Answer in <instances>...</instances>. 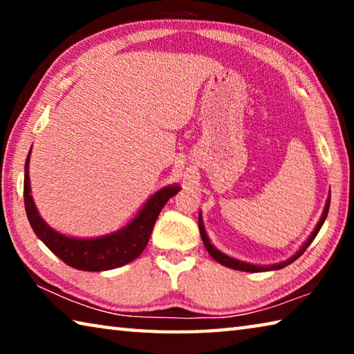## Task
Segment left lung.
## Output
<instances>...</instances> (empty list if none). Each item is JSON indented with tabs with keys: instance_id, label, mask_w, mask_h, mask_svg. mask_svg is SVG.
<instances>
[{
	"instance_id": "obj_1",
	"label": "left lung",
	"mask_w": 354,
	"mask_h": 354,
	"mask_svg": "<svg viewBox=\"0 0 354 354\" xmlns=\"http://www.w3.org/2000/svg\"><path fill=\"white\" fill-rule=\"evenodd\" d=\"M328 211H329V198H328V201H326L325 211H323V215H322V218H320V221H319V225L315 226V230H314L313 234H310V237L308 239V242L304 243L303 247L299 248L298 253H297L295 256H293V257H290V259H287L286 262H281V263H278V266H270V267L253 266V263H247V262L232 259V257L226 256V254H223V253H220V251H218L217 248H214V245H212L211 242H209L207 234H206V231H205V225H203V220H201V215L198 217V226H200V234H201V239H203V243H205L207 253L211 254L215 261L220 262L221 266L230 267V268H234V270H241V272H268V270H279V268H284L286 266H289V263H292L293 261H297L298 257L301 256V254L304 253V251H306V248L309 247V245L313 243L315 236L319 234V231H320V227L323 226V223H325V218H326V215H328Z\"/></svg>"
}]
</instances>
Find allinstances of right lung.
Listing matches in <instances>:
<instances>
[{"instance_id":"obj_1","label":"right lung","mask_w":354,"mask_h":354,"mask_svg":"<svg viewBox=\"0 0 354 354\" xmlns=\"http://www.w3.org/2000/svg\"><path fill=\"white\" fill-rule=\"evenodd\" d=\"M31 154V151H29ZM29 154L25 164V209L29 223L37 237L44 242L59 259L67 266L84 272H104L122 267L124 263L137 259L145 250L151 236L156 220L160 211L173 195L178 194V185H169L160 189L149 198L134 220L123 230L113 234L98 239H73L51 230L37 212L31 196V184H29Z\"/></svg>"}]
</instances>
